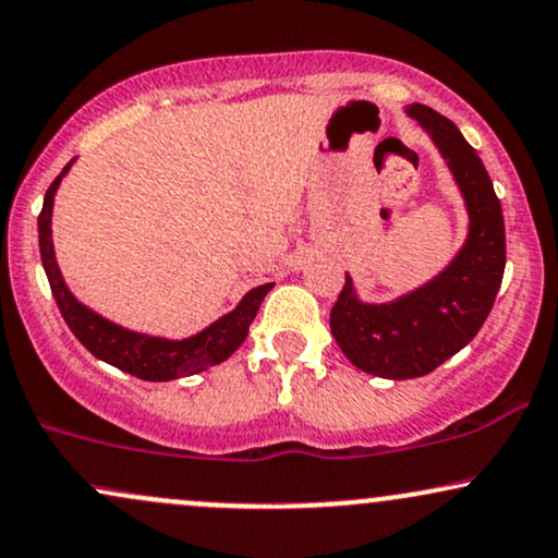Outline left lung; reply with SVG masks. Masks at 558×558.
Listing matches in <instances>:
<instances>
[{
    "mask_svg": "<svg viewBox=\"0 0 558 558\" xmlns=\"http://www.w3.org/2000/svg\"><path fill=\"white\" fill-rule=\"evenodd\" d=\"M430 133L470 209V239L433 283L393 304H362L349 275L330 310V332L362 373L409 380L462 351L488 319L504 280V213L483 159L459 128L425 105L407 110Z\"/></svg>",
    "mask_w": 558,
    "mask_h": 558,
    "instance_id": "1",
    "label": "left lung"
}]
</instances>
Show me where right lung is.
Here are the masks:
<instances>
[{"label": "right lung", "instance_id": "1", "mask_svg": "<svg viewBox=\"0 0 558 558\" xmlns=\"http://www.w3.org/2000/svg\"><path fill=\"white\" fill-rule=\"evenodd\" d=\"M68 168L70 165H65V170L54 178L52 185L47 189V196H44L41 215H38V252H41L44 272H47L49 288H52L57 306H60V315L65 317L73 336L92 351L96 360L149 383L175 380V377L202 373V369L226 362L246 341L248 325L257 317L262 299L267 296L272 283L248 291L230 315L220 317L207 330H202L194 338H185V341H165V338L141 336V332L123 330L118 325L107 323L105 317L94 315L92 310H86V306L73 299V293L62 283L60 270H57L52 228L49 226H52L54 191Z\"/></svg>", "mask_w": 558, "mask_h": 558}]
</instances>
